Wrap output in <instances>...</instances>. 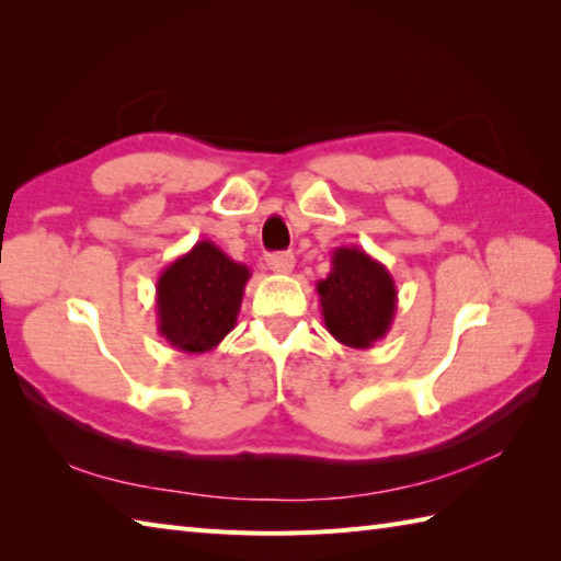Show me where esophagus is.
<instances>
[{
  "label": "esophagus",
  "instance_id": "obj_1",
  "mask_svg": "<svg viewBox=\"0 0 561 561\" xmlns=\"http://www.w3.org/2000/svg\"><path fill=\"white\" fill-rule=\"evenodd\" d=\"M294 253H272L267 255V267L277 274H289L294 270Z\"/></svg>",
  "mask_w": 561,
  "mask_h": 561
}]
</instances>
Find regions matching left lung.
Listing matches in <instances>:
<instances>
[{
  "label": "left lung",
  "instance_id": "8db88e82",
  "mask_svg": "<svg viewBox=\"0 0 561 561\" xmlns=\"http://www.w3.org/2000/svg\"><path fill=\"white\" fill-rule=\"evenodd\" d=\"M316 291L328 332L344 347L371 350L388 335L398 311L396 279L366 250H332L330 274L316 284Z\"/></svg>",
  "mask_w": 561,
  "mask_h": 561
}]
</instances>
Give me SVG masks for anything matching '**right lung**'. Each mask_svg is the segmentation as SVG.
<instances>
[{
    "mask_svg": "<svg viewBox=\"0 0 561 561\" xmlns=\"http://www.w3.org/2000/svg\"><path fill=\"white\" fill-rule=\"evenodd\" d=\"M250 270L211 241H199L159 274V335L173 350L205 354L236 328Z\"/></svg>",
    "mask_w": 561,
    "mask_h": 561,
    "instance_id": "add662e5",
    "label": "right lung"
}]
</instances>
